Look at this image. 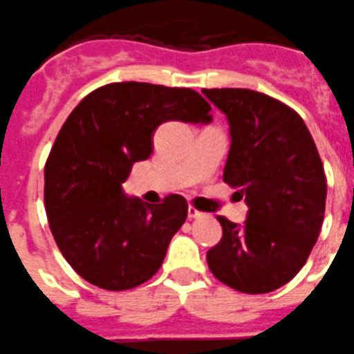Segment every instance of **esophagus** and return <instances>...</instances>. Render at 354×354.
Returning a JSON list of instances; mask_svg holds the SVG:
<instances>
[{"label":"esophagus","mask_w":354,"mask_h":354,"mask_svg":"<svg viewBox=\"0 0 354 354\" xmlns=\"http://www.w3.org/2000/svg\"><path fill=\"white\" fill-rule=\"evenodd\" d=\"M205 213H201L199 209L194 208V206H189V218H199V216H203Z\"/></svg>","instance_id":"1"}]
</instances>
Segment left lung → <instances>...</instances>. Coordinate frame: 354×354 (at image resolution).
<instances>
[{"mask_svg": "<svg viewBox=\"0 0 354 354\" xmlns=\"http://www.w3.org/2000/svg\"><path fill=\"white\" fill-rule=\"evenodd\" d=\"M229 122L224 181L248 206L243 224L216 216L206 254L216 279L248 295L288 284L307 263L324 218L326 176L307 125L282 102L243 88L203 90Z\"/></svg>", "mask_w": 354, "mask_h": 354, "instance_id": "obj_1", "label": "left lung"}]
</instances>
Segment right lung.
<instances>
[{
	"mask_svg": "<svg viewBox=\"0 0 354 354\" xmlns=\"http://www.w3.org/2000/svg\"><path fill=\"white\" fill-rule=\"evenodd\" d=\"M209 111L189 88L130 81L91 91L66 118L47 158L44 199L56 245L90 284L125 291L158 272L187 201L171 194L149 205L127 196L122 183L153 153L158 125H206Z\"/></svg>",
	"mask_w": 354,
	"mask_h": 354,
	"instance_id": "right-lung-1",
	"label": "right lung"
}]
</instances>
